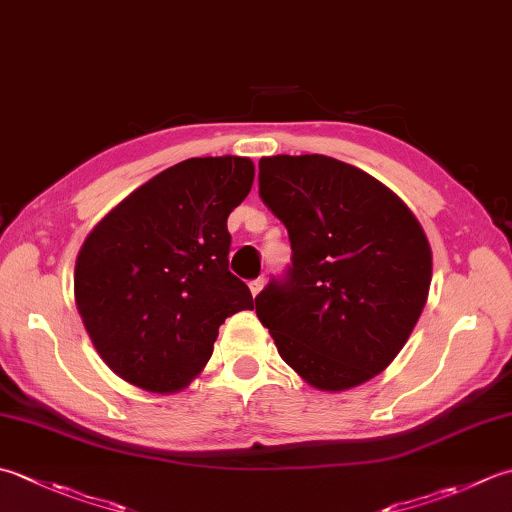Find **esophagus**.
I'll return each mask as SVG.
<instances>
[{"label":"esophagus","instance_id":"esophagus-1","mask_svg":"<svg viewBox=\"0 0 512 512\" xmlns=\"http://www.w3.org/2000/svg\"><path fill=\"white\" fill-rule=\"evenodd\" d=\"M248 286H250V293H253V295H257V293H259V290H262V288H264V277H257V279H253V282H250Z\"/></svg>","mask_w":512,"mask_h":512}]
</instances>
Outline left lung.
<instances>
[{
    "label": "left lung",
    "mask_w": 512,
    "mask_h": 512,
    "mask_svg": "<svg viewBox=\"0 0 512 512\" xmlns=\"http://www.w3.org/2000/svg\"><path fill=\"white\" fill-rule=\"evenodd\" d=\"M259 197L288 230L290 266L255 297L284 362L319 390L368 382L404 348L433 255L393 190L326 155L259 159Z\"/></svg>",
    "instance_id": "left-lung-1"
}]
</instances>
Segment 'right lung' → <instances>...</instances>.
<instances>
[{
    "mask_svg": "<svg viewBox=\"0 0 512 512\" xmlns=\"http://www.w3.org/2000/svg\"><path fill=\"white\" fill-rule=\"evenodd\" d=\"M248 157L166 168L95 226L75 264V302L108 368L150 393L184 388L226 317L253 308L228 270L226 219L250 193Z\"/></svg>",
    "mask_w": 512,
    "mask_h": 512,
    "instance_id": "right-lung-1",
    "label": "right lung"
}]
</instances>
